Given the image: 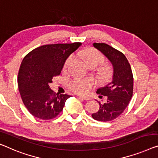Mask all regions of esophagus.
<instances>
[{
    "mask_svg": "<svg viewBox=\"0 0 158 158\" xmlns=\"http://www.w3.org/2000/svg\"><path fill=\"white\" fill-rule=\"evenodd\" d=\"M79 98H81V99H83V100H85V101H89V100H90V98L86 97V96H79Z\"/></svg>",
    "mask_w": 158,
    "mask_h": 158,
    "instance_id": "obj_1",
    "label": "esophagus"
}]
</instances>
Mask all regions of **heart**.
Instances as JSON below:
<instances>
[{"instance_id": "b5f03b06", "label": "heart", "mask_w": 158, "mask_h": 158, "mask_svg": "<svg viewBox=\"0 0 158 158\" xmlns=\"http://www.w3.org/2000/svg\"><path fill=\"white\" fill-rule=\"evenodd\" d=\"M78 55L84 61L87 66L96 65L98 66L103 62L102 55L96 51V49H89L80 52ZM74 56L72 55L65 61L64 68L66 69L70 67V65L74 62ZM94 82L91 79H75L69 82V88L75 93L86 94L88 92L91 87L93 86Z\"/></svg>"}]
</instances>
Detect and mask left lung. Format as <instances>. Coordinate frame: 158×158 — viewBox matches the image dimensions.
Here are the masks:
<instances>
[{"label":"left lung","instance_id":"1","mask_svg":"<svg viewBox=\"0 0 158 158\" xmlns=\"http://www.w3.org/2000/svg\"><path fill=\"white\" fill-rule=\"evenodd\" d=\"M94 48L99 50L109 60L113 69L112 78L96 93L107 97L96 113L91 114L94 119L107 122L118 117L128 106L133 96V77L131 67L126 56L105 43H94Z\"/></svg>","mask_w":158,"mask_h":158}]
</instances>
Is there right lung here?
Segmentation results:
<instances>
[{"instance_id":"right-lung-1","label":"right lung","mask_w":158,"mask_h":158,"mask_svg":"<svg viewBox=\"0 0 158 158\" xmlns=\"http://www.w3.org/2000/svg\"><path fill=\"white\" fill-rule=\"evenodd\" d=\"M81 45V42L46 44L33 49L23 59L18 72V89L32 116L49 120L62 111L71 96L55 95L49 84L54 77L60 74L65 61Z\"/></svg>"}]
</instances>
